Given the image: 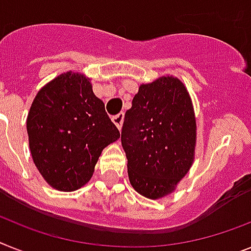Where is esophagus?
I'll return each instance as SVG.
<instances>
[{
	"label": "esophagus",
	"mask_w": 251,
	"mask_h": 251,
	"mask_svg": "<svg viewBox=\"0 0 251 251\" xmlns=\"http://www.w3.org/2000/svg\"><path fill=\"white\" fill-rule=\"evenodd\" d=\"M123 119H124V113H119V114H117V115H114V117H113L114 124H115V126L119 128V129L122 128V124H123Z\"/></svg>",
	"instance_id": "obj_1"
}]
</instances>
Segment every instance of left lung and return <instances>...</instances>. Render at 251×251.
<instances>
[{"label":"left lung","mask_w":251,"mask_h":251,"mask_svg":"<svg viewBox=\"0 0 251 251\" xmlns=\"http://www.w3.org/2000/svg\"><path fill=\"white\" fill-rule=\"evenodd\" d=\"M122 146L138 194L159 199L175 190L194 161L196 122L186 87L175 76L142 84L126 111Z\"/></svg>","instance_id":"1"}]
</instances>
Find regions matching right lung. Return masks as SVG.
Wrapping results in <instances>:
<instances>
[{
    "label": "right lung",
    "mask_w": 251,
    "mask_h": 251,
    "mask_svg": "<svg viewBox=\"0 0 251 251\" xmlns=\"http://www.w3.org/2000/svg\"><path fill=\"white\" fill-rule=\"evenodd\" d=\"M26 130L37 169L60 191L86 185L101 151L121 137L88 78L72 72L37 93Z\"/></svg>",
    "instance_id": "1"
}]
</instances>
